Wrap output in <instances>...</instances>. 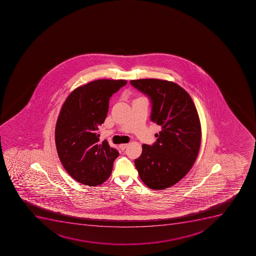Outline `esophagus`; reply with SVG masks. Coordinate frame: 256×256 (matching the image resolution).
<instances>
[{
  "label": "esophagus",
  "instance_id": "esophagus-1",
  "mask_svg": "<svg viewBox=\"0 0 256 256\" xmlns=\"http://www.w3.org/2000/svg\"><path fill=\"white\" fill-rule=\"evenodd\" d=\"M127 146H128L127 144H122L119 145V148H120V150H124L126 148Z\"/></svg>",
  "mask_w": 256,
  "mask_h": 256
}]
</instances>
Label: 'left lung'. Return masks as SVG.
<instances>
[{
	"label": "left lung",
	"instance_id": "8db88e82",
	"mask_svg": "<svg viewBox=\"0 0 256 256\" xmlns=\"http://www.w3.org/2000/svg\"><path fill=\"white\" fill-rule=\"evenodd\" d=\"M151 100L150 119L162 127L156 142L142 144L134 160L142 182L156 190L172 187L194 166L202 140V130L194 101L176 83L160 79L130 80Z\"/></svg>",
	"mask_w": 256,
	"mask_h": 256
}]
</instances>
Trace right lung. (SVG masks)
Returning <instances> with one entry per match:
<instances>
[{
	"label": "right lung",
	"instance_id": "right-lung-1",
	"mask_svg": "<svg viewBox=\"0 0 256 256\" xmlns=\"http://www.w3.org/2000/svg\"><path fill=\"white\" fill-rule=\"evenodd\" d=\"M126 83L90 82L74 90L62 104L56 123V148L62 166L80 184L97 186L111 174L119 152L107 140L100 144L98 130L107 118L111 96Z\"/></svg>",
	"mask_w": 256,
	"mask_h": 256
}]
</instances>
